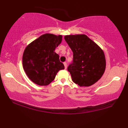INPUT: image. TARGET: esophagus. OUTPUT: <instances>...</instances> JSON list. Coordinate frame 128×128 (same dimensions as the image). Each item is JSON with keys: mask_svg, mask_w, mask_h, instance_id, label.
<instances>
[{"mask_svg": "<svg viewBox=\"0 0 128 128\" xmlns=\"http://www.w3.org/2000/svg\"><path fill=\"white\" fill-rule=\"evenodd\" d=\"M64 67H65V68L66 69L67 68V62H64Z\"/></svg>", "mask_w": 128, "mask_h": 128, "instance_id": "obj_1", "label": "esophagus"}]
</instances>
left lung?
<instances>
[{
    "label": "left lung",
    "mask_w": 128,
    "mask_h": 128,
    "mask_svg": "<svg viewBox=\"0 0 128 128\" xmlns=\"http://www.w3.org/2000/svg\"><path fill=\"white\" fill-rule=\"evenodd\" d=\"M73 53V62L67 70L72 79L80 86H89L101 78L106 60L102 49L84 34L64 36Z\"/></svg>",
    "instance_id": "left-lung-1"
}]
</instances>
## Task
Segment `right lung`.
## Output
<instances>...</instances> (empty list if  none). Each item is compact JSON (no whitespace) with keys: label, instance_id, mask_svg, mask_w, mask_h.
<instances>
[{"label":"right lung","instance_id":"obj_1","mask_svg":"<svg viewBox=\"0 0 128 128\" xmlns=\"http://www.w3.org/2000/svg\"><path fill=\"white\" fill-rule=\"evenodd\" d=\"M62 36L52 34L42 35L30 42L23 55V67L34 83L48 86L55 79L57 73L64 69L59 55L55 52L62 42Z\"/></svg>","mask_w":128,"mask_h":128}]
</instances>
